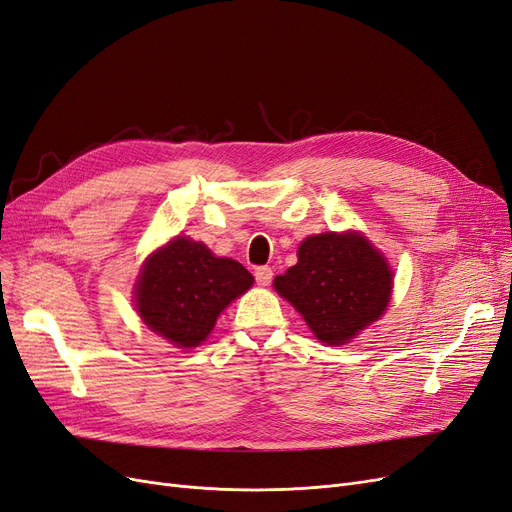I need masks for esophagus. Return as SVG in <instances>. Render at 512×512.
Instances as JSON below:
<instances>
[{"mask_svg":"<svg viewBox=\"0 0 512 512\" xmlns=\"http://www.w3.org/2000/svg\"><path fill=\"white\" fill-rule=\"evenodd\" d=\"M272 276H274V272L268 266H261V268L255 270V280H257L259 287H268L272 282Z\"/></svg>","mask_w":512,"mask_h":512,"instance_id":"1","label":"esophagus"}]
</instances>
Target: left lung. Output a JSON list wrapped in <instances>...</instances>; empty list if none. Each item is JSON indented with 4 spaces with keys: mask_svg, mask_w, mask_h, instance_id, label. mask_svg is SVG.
Here are the masks:
<instances>
[{
    "mask_svg": "<svg viewBox=\"0 0 512 512\" xmlns=\"http://www.w3.org/2000/svg\"><path fill=\"white\" fill-rule=\"evenodd\" d=\"M274 289L314 337L342 346L386 312L392 270L363 234L325 232L299 244L297 263L274 278Z\"/></svg>",
    "mask_w": 512,
    "mask_h": 512,
    "instance_id": "8db88e82",
    "label": "left lung"
}]
</instances>
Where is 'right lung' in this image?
Segmentation results:
<instances>
[{
    "instance_id": "add662e5",
    "label": "right lung",
    "mask_w": 512,
    "mask_h": 512,
    "mask_svg": "<svg viewBox=\"0 0 512 512\" xmlns=\"http://www.w3.org/2000/svg\"><path fill=\"white\" fill-rule=\"evenodd\" d=\"M253 282L242 263L177 236L143 263L135 306L151 331L177 348H196L213 331L217 316Z\"/></svg>"
}]
</instances>
